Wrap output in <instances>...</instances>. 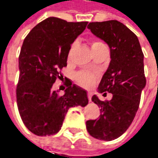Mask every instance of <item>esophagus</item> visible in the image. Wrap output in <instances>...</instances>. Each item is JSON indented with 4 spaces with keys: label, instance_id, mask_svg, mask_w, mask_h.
Segmentation results:
<instances>
[{
    "label": "esophagus",
    "instance_id": "1",
    "mask_svg": "<svg viewBox=\"0 0 158 158\" xmlns=\"http://www.w3.org/2000/svg\"><path fill=\"white\" fill-rule=\"evenodd\" d=\"M92 92L91 91H88V93H87V95H88V99L90 100V101H91V97H92Z\"/></svg>",
    "mask_w": 158,
    "mask_h": 158
}]
</instances>
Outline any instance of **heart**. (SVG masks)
Segmentation results:
<instances>
[{
	"mask_svg": "<svg viewBox=\"0 0 158 158\" xmlns=\"http://www.w3.org/2000/svg\"><path fill=\"white\" fill-rule=\"evenodd\" d=\"M100 44H103L101 42L97 41V40H93L91 42V49L99 46ZM75 79L77 81V83L79 84H81L82 86L84 87H90L92 85V83L94 82V79H95V75H93L91 72H88V71H82V72H79L77 73L75 75Z\"/></svg>",
	"mask_w": 158,
	"mask_h": 158,
	"instance_id": "obj_1",
	"label": "heart"
}]
</instances>
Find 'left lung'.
Masks as SVG:
<instances>
[{
  "instance_id": "8db88e82",
  "label": "left lung",
  "mask_w": 158,
  "mask_h": 158,
  "mask_svg": "<svg viewBox=\"0 0 158 158\" xmlns=\"http://www.w3.org/2000/svg\"><path fill=\"white\" fill-rule=\"evenodd\" d=\"M88 28L110 48V63L98 88L100 93H112L110 100H91L100 107L98 119L88 120L86 128L93 138L113 140L129 128L139 108L146 85L144 55L138 37L117 20L91 22Z\"/></svg>"
}]
</instances>
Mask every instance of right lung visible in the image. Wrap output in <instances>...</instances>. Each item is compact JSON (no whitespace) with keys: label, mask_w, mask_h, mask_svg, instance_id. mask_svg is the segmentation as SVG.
Listing matches in <instances>:
<instances>
[{"label":"right lung","mask_w":158,"mask_h":158,"mask_svg":"<svg viewBox=\"0 0 158 158\" xmlns=\"http://www.w3.org/2000/svg\"><path fill=\"white\" fill-rule=\"evenodd\" d=\"M87 24L51 17L36 25L24 40L17 104L24 124L35 135L56 134L70 107L88 104L87 91L75 84H67L64 95L52 89L56 79L63 77L60 70L67 67L71 44Z\"/></svg>","instance_id":"1"}]
</instances>
